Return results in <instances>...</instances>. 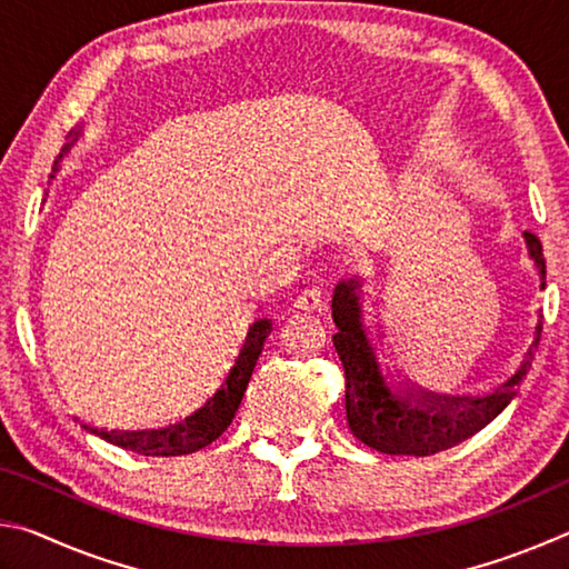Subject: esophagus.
<instances>
[{"instance_id": "34e87169", "label": "esophagus", "mask_w": 569, "mask_h": 569, "mask_svg": "<svg viewBox=\"0 0 569 569\" xmlns=\"http://www.w3.org/2000/svg\"><path fill=\"white\" fill-rule=\"evenodd\" d=\"M293 306L298 308V311H323V291L319 286L306 288L303 293L296 296Z\"/></svg>"}]
</instances>
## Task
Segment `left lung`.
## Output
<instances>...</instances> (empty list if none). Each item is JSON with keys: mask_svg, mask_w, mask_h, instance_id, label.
<instances>
[{"mask_svg": "<svg viewBox=\"0 0 569 569\" xmlns=\"http://www.w3.org/2000/svg\"><path fill=\"white\" fill-rule=\"evenodd\" d=\"M525 243L539 273V288H545L542 243L532 233H525ZM361 286L363 278L359 276L343 278L336 286L331 308L339 329V333H333V346L346 373V419L351 435L366 447L383 455H437L475 437L517 397L542 336V313H537L532 343L512 377L487 397H451L427 391L407 379L393 381V373L381 369L377 343L363 321ZM377 339H381V333H377Z\"/></svg>", "mask_w": 569, "mask_h": 569, "instance_id": "1", "label": "left lung"}]
</instances>
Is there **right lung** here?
Wrapping results in <instances>:
<instances>
[{
    "mask_svg": "<svg viewBox=\"0 0 569 569\" xmlns=\"http://www.w3.org/2000/svg\"><path fill=\"white\" fill-rule=\"evenodd\" d=\"M80 134H82L80 124L67 134V142L54 160L50 178H54V172L60 170L62 158L70 152V148L74 146ZM271 331H273L271 319H258L253 326H250L246 341L240 346V353L236 356V363L230 366L223 387H220L213 397L203 403V407L192 411L190 417H186L182 421L170 423L166 429H148V431H118V429L108 431V429L88 427V423H82V427L88 429L90 435L110 441L114 447L134 451V455H146V457H180V455H192V451L213 445V441L230 427V421H233L236 411L240 407V399H243L246 387L250 381V373H253L258 356L263 351V341L268 339V333Z\"/></svg>",
    "mask_w": 569,
    "mask_h": 569,
    "instance_id": "add662e5",
    "label": "right lung"
}]
</instances>
